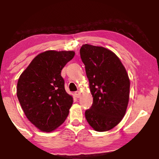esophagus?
Here are the masks:
<instances>
[{
  "instance_id": "1",
  "label": "esophagus",
  "mask_w": 159,
  "mask_h": 159,
  "mask_svg": "<svg viewBox=\"0 0 159 159\" xmlns=\"http://www.w3.org/2000/svg\"><path fill=\"white\" fill-rule=\"evenodd\" d=\"M75 95L76 98H79L80 97V91H77V92L75 93Z\"/></svg>"
}]
</instances>
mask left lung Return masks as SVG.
Wrapping results in <instances>:
<instances>
[{"mask_svg": "<svg viewBox=\"0 0 159 159\" xmlns=\"http://www.w3.org/2000/svg\"><path fill=\"white\" fill-rule=\"evenodd\" d=\"M80 53L93 98L92 106L85 111V118L95 131H108L125 115L129 97V77L121 61L110 50L85 44Z\"/></svg>", "mask_w": 159, "mask_h": 159, "instance_id": "8db88e82", "label": "left lung"}]
</instances>
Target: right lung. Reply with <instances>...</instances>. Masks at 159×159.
<instances>
[{
    "label": "right lung",
    "mask_w": 159,
    "mask_h": 159,
    "mask_svg": "<svg viewBox=\"0 0 159 159\" xmlns=\"http://www.w3.org/2000/svg\"><path fill=\"white\" fill-rule=\"evenodd\" d=\"M70 51H47L38 54L17 82L16 95L30 122L43 132H52L69 115L73 98L66 92L62 69L75 56Z\"/></svg>",
    "instance_id": "1"
}]
</instances>
